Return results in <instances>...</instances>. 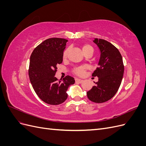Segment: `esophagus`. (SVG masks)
I'll return each mask as SVG.
<instances>
[{"label":"esophagus","mask_w":146,"mask_h":146,"mask_svg":"<svg viewBox=\"0 0 146 146\" xmlns=\"http://www.w3.org/2000/svg\"><path fill=\"white\" fill-rule=\"evenodd\" d=\"M83 80H81V79H79V78H76V83H81L83 82Z\"/></svg>","instance_id":"esophagus-1"}]
</instances>
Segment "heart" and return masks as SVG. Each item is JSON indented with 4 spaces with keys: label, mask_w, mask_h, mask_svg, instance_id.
Instances as JSON below:
<instances>
[{
    "label": "heart",
    "mask_w": 146,
    "mask_h": 146,
    "mask_svg": "<svg viewBox=\"0 0 146 146\" xmlns=\"http://www.w3.org/2000/svg\"><path fill=\"white\" fill-rule=\"evenodd\" d=\"M82 49L83 52L84 53V54L86 55L88 54H90V53H92L93 54L94 52V48L91 46L90 44L88 43L84 44L82 47ZM69 52V48H67L63 51V55L62 57L63 60H66L68 58V55ZM87 66H79V67H77L76 68H74L73 69V73L77 75L78 76H83L84 74L85 73L86 70L87 69Z\"/></svg>",
    "instance_id": "b5f03b06"
}]
</instances>
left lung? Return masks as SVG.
I'll use <instances>...</instances> for the list:
<instances>
[{"label": "left lung", "instance_id": "left-lung-1", "mask_svg": "<svg viewBox=\"0 0 146 146\" xmlns=\"http://www.w3.org/2000/svg\"><path fill=\"white\" fill-rule=\"evenodd\" d=\"M99 48L100 57L99 67L92 73L98 77L96 85L86 92L88 98L95 103H103L116 94L123 78L124 66L122 57L117 48L103 39L95 38L93 41Z\"/></svg>", "mask_w": 146, "mask_h": 146}]
</instances>
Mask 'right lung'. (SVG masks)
Here are the masks:
<instances>
[{
    "label": "right lung",
    "instance_id": "obj_1",
    "mask_svg": "<svg viewBox=\"0 0 146 146\" xmlns=\"http://www.w3.org/2000/svg\"><path fill=\"white\" fill-rule=\"evenodd\" d=\"M67 39L48 38L33 50L30 58L29 76L38 96L45 103L59 105L68 98V87L73 85L72 77L66 76L63 80L55 77L56 66L63 62V52Z\"/></svg>",
    "mask_w": 146,
    "mask_h": 146
}]
</instances>
